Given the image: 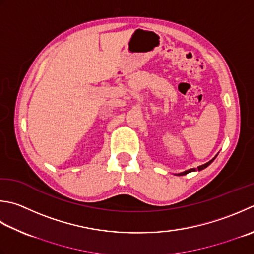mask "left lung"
Segmentation results:
<instances>
[{
  "mask_svg": "<svg viewBox=\"0 0 254 254\" xmlns=\"http://www.w3.org/2000/svg\"><path fill=\"white\" fill-rule=\"evenodd\" d=\"M216 158V156L212 158L211 161H209L208 163H206V164H203V165H200V166H198L197 168H198V171H201V170H203V168H206L207 166H209L210 164L213 162V160H215ZM196 171V168H190V170H188V171H185V172H183V173H180L178 174V176H182V175H186V174H188V173H190V172H195Z\"/></svg>",
  "mask_w": 254,
  "mask_h": 254,
  "instance_id": "left-lung-1",
  "label": "left lung"
}]
</instances>
